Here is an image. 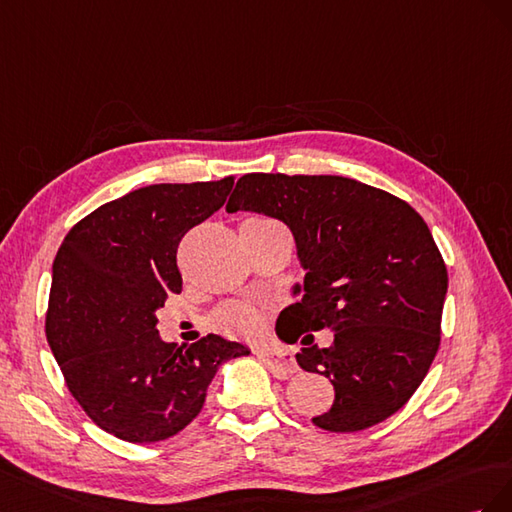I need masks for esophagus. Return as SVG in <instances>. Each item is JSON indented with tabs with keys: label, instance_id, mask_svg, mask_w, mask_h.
Wrapping results in <instances>:
<instances>
[{
	"label": "esophagus",
	"instance_id": "1",
	"mask_svg": "<svg viewBox=\"0 0 512 512\" xmlns=\"http://www.w3.org/2000/svg\"><path fill=\"white\" fill-rule=\"evenodd\" d=\"M257 354L279 377H285V375H291L298 371V364H296L294 356L287 352H281V349H259Z\"/></svg>",
	"mask_w": 512,
	"mask_h": 512
}]
</instances>
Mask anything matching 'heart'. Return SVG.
<instances>
[{"label": "heart", "mask_w": 512, "mask_h": 512, "mask_svg": "<svg viewBox=\"0 0 512 512\" xmlns=\"http://www.w3.org/2000/svg\"><path fill=\"white\" fill-rule=\"evenodd\" d=\"M255 223H272V221H255ZM214 326L231 337H255L261 326V315L251 304L231 302L218 309L212 317Z\"/></svg>", "instance_id": "heart-1"}]
</instances>
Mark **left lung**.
I'll return each instance as SVG.
<instances>
[{"label": "left lung", "mask_w": 512, "mask_h": 512, "mask_svg": "<svg viewBox=\"0 0 512 512\" xmlns=\"http://www.w3.org/2000/svg\"><path fill=\"white\" fill-rule=\"evenodd\" d=\"M259 212L294 233L304 296L276 319L296 360L326 375L334 403L319 429L352 433L410 401L440 347L448 272L422 216L382 188L341 175L246 173L227 212ZM300 285L294 287L298 294ZM335 332L319 348L311 331Z\"/></svg>", "instance_id": "1"}]
</instances>
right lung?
<instances>
[{"instance_id": "obj_1", "label": "right lung", "mask_w": 512, "mask_h": 512, "mask_svg": "<svg viewBox=\"0 0 512 512\" xmlns=\"http://www.w3.org/2000/svg\"><path fill=\"white\" fill-rule=\"evenodd\" d=\"M231 188L233 175L143 186L81 218L55 255L51 352L83 412L124 442L180 433L201 412L218 367L248 354L218 334L178 347L156 330V311L182 291V238Z\"/></svg>"}]
</instances>
